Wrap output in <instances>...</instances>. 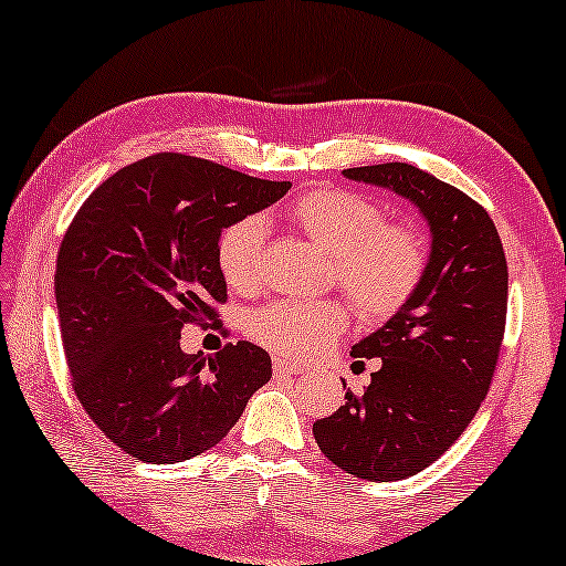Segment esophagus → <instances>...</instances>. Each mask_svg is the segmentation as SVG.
I'll list each match as a JSON object with an SVG mask.
<instances>
[{
    "mask_svg": "<svg viewBox=\"0 0 566 566\" xmlns=\"http://www.w3.org/2000/svg\"><path fill=\"white\" fill-rule=\"evenodd\" d=\"M298 370H304V366L296 360H289V358H275L273 360V374L275 376H291V374H298Z\"/></svg>",
    "mask_w": 566,
    "mask_h": 566,
    "instance_id": "34e87169",
    "label": "esophagus"
}]
</instances>
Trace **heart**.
<instances>
[{
  "mask_svg": "<svg viewBox=\"0 0 566 566\" xmlns=\"http://www.w3.org/2000/svg\"><path fill=\"white\" fill-rule=\"evenodd\" d=\"M291 221L335 254V281L368 322L399 314L428 273V239L409 221H389L381 203L343 188H316L291 208ZM223 281L254 293L265 277V223L258 216L231 221L216 242ZM347 327L339 301H273L252 312L247 332L283 355L327 347Z\"/></svg>",
  "mask_w": 566,
  "mask_h": 566,
  "instance_id": "obj_1",
  "label": "heart"
}]
</instances>
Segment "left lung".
<instances>
[{"label":"left lung","mask_w":566,"mask_h":566,"mask_svg":"<svg viewBox=\"0 0 566 566\" xmlns=\"http://www.w3.org/2000/svg\"><path fill=\"white\" fill-rule=\"evenodd\" d=\"M420 208L432 231L428 273L412 301L353 345L376 358L366 391L347 389L314 422L322 453L347 474L397 482L428 469L474 420L492 386L507 316V260L497 227L474 198L405 161L343 169Z\"/></svg>","instance_id":"obj_1"}]
</instances>
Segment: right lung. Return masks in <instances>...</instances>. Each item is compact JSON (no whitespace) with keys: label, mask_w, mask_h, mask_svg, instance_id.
Here are the masks:
<instances>
[{"label":"right lung","mask_w":566,"mask_h":566,"mask_svg":"<svg viewBox=\"0 0 566 566\" xmlns=\"http://www.w3.org/2000/svg\"><path fill=\"white\" fill-rule=\"evenodd\" d=\"M291 182L190 154L123 167L84 200L56 260V306L72 389L120 451L177 463L213 448L273 376L262 347L182 353V324L223 329L227 281L216 242Z\"/></svg>","instance_id":"right-lung-1"}]
</instances>
